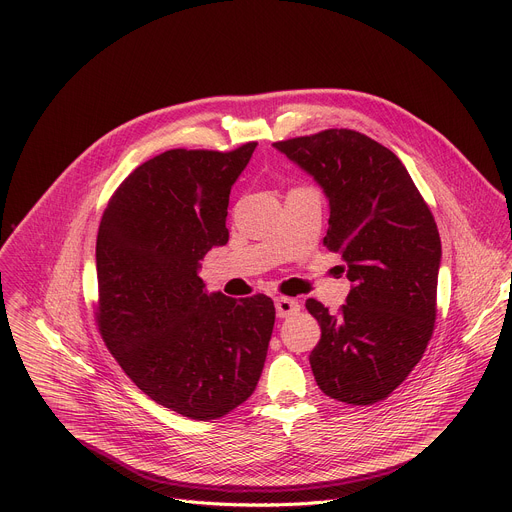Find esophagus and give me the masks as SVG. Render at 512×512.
Instances as JSON below:
<instances>
[{"label": "esophagus", "mask_w": 512, "mask_h": 512, "mask_svg": "<svg viewBox=\"0 0 512 512\" xmlns=\"http://www.w3.org/2000/svg\"><path fill=\"white\" fill-rule=\"evenodd\" d=\"M275 310H277L279 318H289V316H294V314L300 312V304L296 300L281 296V298L275 300Z\"/></svg>", "instance_id": "34e87169"}]
</instances>
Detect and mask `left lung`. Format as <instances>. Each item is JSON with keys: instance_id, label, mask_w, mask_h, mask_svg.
I'll return each instance as SVG.
<instances>
[{"instance_id": "8db88e82", "label": "left lung", "mask_w": 512, "mask_h": 512, "mask_svg": "<svg viewBox=\"0 0 512 512\" xmlns=\"http://www.w3.org/2000/svg\"><path fill=\"white\" fill-rule=\"evenodd\" d=\"M324 188V247L340 253L352 281L330 314L306 302L322 336L310 354L318 387L332 399H387L421 360L435 326L442 241L433 214L401 160L354 129H324L273 143Z\"/></svg>"}]
</instances>
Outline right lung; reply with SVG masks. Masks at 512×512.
<instances>
[{"mask_svg": "<svg viewBox=\"0 0 512 512\" xmlns=\"http://www.w3.org/2000/svg\"><path fill=\"white\" fill-rule=\"evenodd\" d=\"M255 145L143 162L99 225L95 318L107 348L145 395L198 421L251 397L273 332L271 298L208 296L198 277L204 255L229 241L231 186Z\"/></svg>", "mask_w": 512, "mask_h": 512, "instance_id": "right-lung-1", "label": "right lung"}]
</instances>
